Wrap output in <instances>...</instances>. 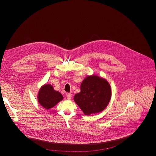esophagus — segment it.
Instances as JSON below:
<instances>
[{
  "mask_svg": "<svg viewBox=\"0 0 156 156\" xmlns=\"http://www.w3.org/2000/svg\"><path fill=\"white\" fill-rule=\"evenodd\" d=\"M66 97H67V99H71V98H72V94L71 93H68L67 95H66Z\"/></svg>",
  "mask_w": 156,
  "mask_h": 156,
  "instance_id": "obj_1",
  "label": "esophagus"
}]
</instances>
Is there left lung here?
Listing matches in <instances>:
<instances>
[{
	"label": "left lung",
	"mask_w": 156,
	"mask_h": 156,
	"mask_svg": "<svg viewBox=\"0 0 156 156\" xmlns=\"http://www.w3.org/2000/svg\"><path fill=\"white\" fill-rule=\"evenodd\" d=\"M81 91L74 101L85 115L102 112L111 98V87L107 81L96 75L88 76L81 84Z\"/></svg>",
	"instance_id": "obj_1"
}]
</instances>
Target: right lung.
<instances>
[{
  "label": "right lung",
  "instance_id": "right-lung-1",
  "mask_svg": "<svg viewBox=\"0 0 156 156\" xmlns=\"http://www.w3.org/2000/svg\"><path fill=\"white\" fill-rule=\"evenodd\" d=\"M37 98L39 103L44 108L50 109L62 101L63 98L60 93L54 90L52 85L46 84L41 87Z\"/></svg>",
  "mask_w": 156,
  "mask_h": 156
}]
</instances>
